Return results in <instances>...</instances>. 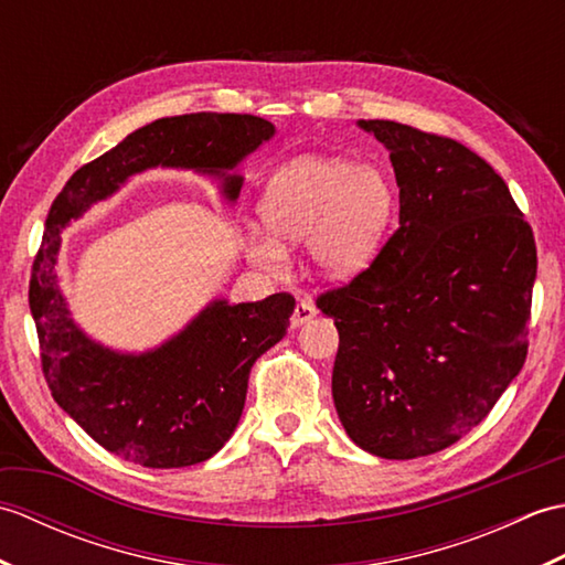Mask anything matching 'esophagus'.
<instances>
[{
    "label": "esophagus",
    "instance_id": "esophagus-1",
    "mask_svg": "<svg viewBox=\"0 0 565 565\" xmlns=\"http://www.w3.org/2000/svg\"><path fill=\"white\" fill-rule=\"evenodd\" d=\"M318 316L316 306L310 301H298L296 308H294V316H291V328H301L306 326L308 320H313Z\"/></svg>",
    "mask_w": 565,
    "mask_h": 565
}]
</instances>
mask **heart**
Returning a JSON list of instances; mask_svg holds the SVG:
<instances>
[{"mask_svg": "<svg viewBox=\"0 0 565 565\" xmlns=\"http://www.w3.org/2000/svg\"><path fill=\"white\" fill-rule=\"evenodd\" d=\"M395 213V186L374 164L340 158H298L284 164L257 203L259 233L247 235V255L279 269L284 249L308 239V259L322 279H350L369 267Z\"/></svg>", "mask_w": 565, "mask_h": 565, "instance_id": "obj_1", "label": "heart"}]
</instances>
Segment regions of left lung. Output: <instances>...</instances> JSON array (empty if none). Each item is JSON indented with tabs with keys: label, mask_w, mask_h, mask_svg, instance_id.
Returning <instances> with one entry per match:
<instances>
[{
	"label": "left lung",
	"mask_w": 565,
	"mask_h": 565,
	"mask_svg": "<svg viewBox=\"0 0 565 565\" xmlns=\"http://www.w3.org/2000/svg\"><path fill=\"white\" fill-rule=\"evenodd\" d=\"M356 126L391 152L401 225L366 271L318 298L340 332L332 401L356 447L417 459L459 441L520 374L536 245L502 177L461 142Z\"/></svg>",
	"instance_id": "1"
}]
</instances>
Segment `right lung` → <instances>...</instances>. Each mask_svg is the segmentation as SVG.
Wrapping results in <instances>:
<instances>
[{
  "mask_svg": "<svg viewBox=\"0 0 565 565\" xmlns=\"http://www.w3.org/2000/svg\"><path fill=\"white\" fill-rule=\"evenodd\" d=\"M274 134V124L249 114L158 118L84 164L53 201L29 286L43 374L55 403L124 461L182 468L211 459L239 423L252 364L284 338L296 303L289 294L255 303L213 298L158 347L114 350L72 318L57 279L60 233L158 167L215 179L233 206L245 182L237 167Z\"/></svg>",
  "mask_w": 565,
  "mask_h": 565,
  "instance_id": "obj_1",
  "label": "right lung"
}]
</instances>
